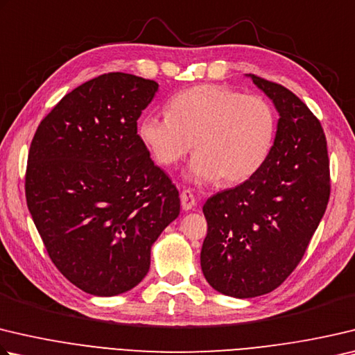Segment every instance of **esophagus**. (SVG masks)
I'll return each mask as SVG.
<instances>
[{"mask_svg":"<svg viewBox=\"0 0 355 355\" xmlns=\"http://www.w3.org/2000/svg\"><path fill=\"white\" fill-rule=\"evenodd\" d=\"M180 197H182V206H183L184 211H189V209H192L197 205V200H196L194 192H192L191 189H184Z\"/></svg>","mask_w":355,"mask_h":355,"instance_id":"obj_1","label":"esophagus"}]
</instances>
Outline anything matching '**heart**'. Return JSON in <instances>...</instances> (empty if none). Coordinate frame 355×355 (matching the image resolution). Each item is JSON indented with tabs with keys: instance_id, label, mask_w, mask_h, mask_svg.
Segmentation results:
<instances>
[{
	"instance_id": "1",
	"label": "heart",
	"mask_w": 355,
	"mask_h": 355,
	"mask_svg": "<svg viewBox=\"0 0 355 355\" xmlns=\"http://www.w3.org/2000/svg\"><path fill=\"white\" fill-rule=\"evenodd\" d=\"M278 118L268 101L220 85L177 93L167 116L147 114L138 124L144 149L159 166L183 159L194 143L189 178L237 184L261 171L272 153Z\"/></svg>"
}]
</instances>
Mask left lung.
I'll use <instances>...</instances> for the list:
<instances>
[{"instance_id":"1","label":"left lung","mask_w":355,"mask_h":355,"mask_svg":"<svg viewBox=\"0 0 355 355\" xmlns=\"http://www.w3.org/2000/svg\"><path fill=\"white\" fill-rule=\"evenodd\" d=\"M279 113L266 164L203 205L208 233L200 263L212 288L234 298L273 292L304 256L331 194L326 137L298 96L250 74Z\"/></svg>"}]
</instances>
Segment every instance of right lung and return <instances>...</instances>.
Wrapping results in <instances>:
<instances>
[{"instance_id":"1","label":"right lung","mask_w":355,"mask_h":355,"mask_svg":"<svg viewBox=\"0 0 355 355\" xmlns=\"http://www.w3.org/2000/svg\"><path fill=\"white\" fill-rule=\"evenodd\" d=\"M155 80L108 73L82 83L32 138L26 202L51 261L96 296L143 281L150 248L180 214L175 184L153 164L137 121Z\"/></svg>"}]
</instances>
